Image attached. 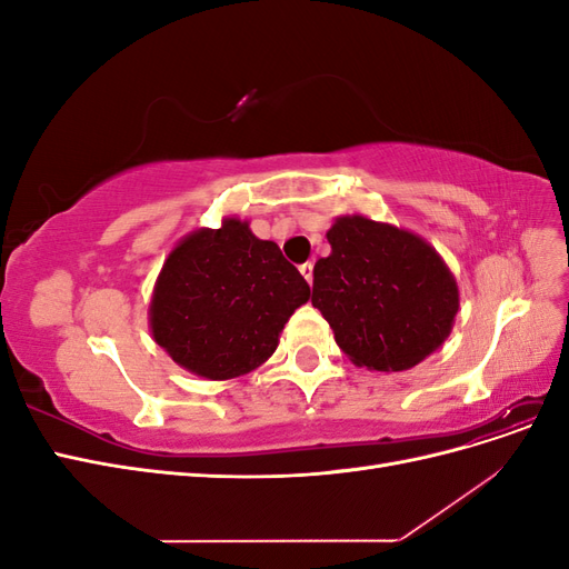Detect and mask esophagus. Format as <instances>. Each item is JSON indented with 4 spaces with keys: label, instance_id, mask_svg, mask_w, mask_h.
I'll return each instance as SVG.
<instances>
[{
    "label": "esophagus",
    "instance_id": "esophagus-1",
    "mask_svg": "<svg viewBox=\"0 0 569 569\" xmlns=\"http://www.w3.org/2000/svg\"><path fill=\"white\" fill-rule=\"evenodd\" d=\"M299 270H301V274L306 278V282L313 284V263H303Z\"/></svg>",
    "mask_w": 569,
    "mask_h": 569
}]
</instances>
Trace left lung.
Masks as SVG:
<instances>
[{"label": "left lung", "instance_id": "8db88e82", "mask_svg": "<svg viewBox=\"0 0 569 569\" xmlns=\"http://www.w3.org/2000/svg\"><path fill=\"white\" fill-rule=\"evenodd\" d=\"M332 251L313 268V306L353 366L377 372L416 368L449 339L460 306L451 268L420 234L339 216Z\"/></svg>", "mask_w": 569, "mask_h": 569}]
</instances>
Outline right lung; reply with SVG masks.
Returning a JSON list of instances; mask_svg holds the SVG:
<instances>
[{
    "label": "right lung",
    "mask_w": 569,
    "mask_h": 569,
    "mask_svg": "<svg viewBox=\"0 0 569 569\" xmlns=\"http://www.w3.org/2000/svg\"><path fill=\"white\" fill-rule=\"evenodd\" d=\"M311 299V287L258 239L249 220L226 216L170 249L149 301L153 341L203 380H234L274 353L287 320Z\"/></svg>",
    "instance_id": "1"
}]
</instances>
